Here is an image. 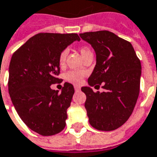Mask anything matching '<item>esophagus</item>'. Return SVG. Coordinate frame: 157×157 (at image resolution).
<instances>
[{"instance_id":"1","label":"esophagus","mask_w":157,"mask_h":157,"mask_svg":"<svg viewBox=\"0 0 157 157\" xmlns=\"http://www.w3.org/2000/svg\"><path fill=\"white\" fill-rule=\"evenodd\" d=\"M74 88H75V91H79V90H81V88H80V86H75Z\"/></svg>"}]
</instances>
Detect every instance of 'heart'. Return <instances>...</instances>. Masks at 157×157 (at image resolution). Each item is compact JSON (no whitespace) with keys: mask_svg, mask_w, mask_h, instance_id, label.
I'll list each match as a JSON object with an SVG mask.
<instances>
[{"mask_svg":"<svg viewBox=\"0 0 157 157\" xmlns=\"http://www.w3.org/2000/svg\"><path fill=\"white\" fill-rule=\"evenodd\" d=\"M80 53L82 55V58L86 56V55H88L89 53H91V51L89 47L87 46H82L80 49ZM67 54H68V50L65 49L63 50L61 53L60 54V56H59V63L61 66H63L65 64V61H66V59H67ZM86 73L82 71H70L66 74V80L67 82H71V83H73V84L79 85L81 84L82 82V80L84 78Z\"/></svg>","mask_w":157,"mask_h":157,"instance_id":"b5f03b06","label":"heart"}]
</instances>
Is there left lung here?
Here are the masks:
<instances>
[{
  "instance_id": "1",
  "label": "left lung",
  "mask_w": 157,
  "mask_h": 157,
  "mask_svg": "<svg viewBox=\"0 0 157 157\" xmlns=\"http://www.w3.org/2000/svg\"><path fill=\"white\" fill-rule=\"evenodd\" d=\"M91 45L96 64L83 86L85 107L89 122L99 131L119 128L131 117L140 92L141 65L131 43L108 31L80 34ZM102 84L103 93H94L91 86Z\"/></svg>"
}]
</instances>
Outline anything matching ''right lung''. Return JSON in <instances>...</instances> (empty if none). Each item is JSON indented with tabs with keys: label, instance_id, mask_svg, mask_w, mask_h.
<instances>
[{
	"label": "right lung",
	"instance_id": "add662e5",
	"mask_svg": "<svg viewBox=\"0 0 157 157\" xmlns=\"http://www.w3.org/2000/svg\"><path fill=\"white\" fill-rule=\"evenodd\" d=\"M77 34L39 33L15 52L9 67L8 90L16 111L29 128L52 136L66 126L67 108L75 90L66 82L61 93L51 85L61 83L59 56Z\"/></svg>",
	"mask_w": 157,
	"mask_h": 157
}]
</instances>
